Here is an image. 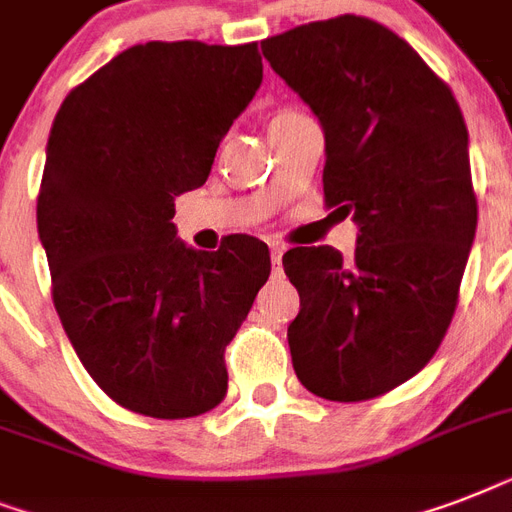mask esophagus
<instances>
[{
	"instance_id": "34e87169",
	"label": "esophagus",
	"mask_w": 512,
	"mask_h": 512,
	"mask_svg": "<svg viewBox=\"0 0 512 512\" xmlns=\"http://www.w3.org/2000/svg\"><path fill=\"white\" fill-rule=\"evenodd\" d=\"M281 257H284V247H281V244H271V263L276 273L281 271Z\"/></svg>"
}]
</instances>
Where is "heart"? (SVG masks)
I'll list each match as a JSON object with an SVG mask.
<instances>
[{"label": "heart", "mask_w": 512, "mask_h": 512, "mask_svg": "<svg viewBox=\"0 0 512 512\" xmlns=\"http://www.w3.org/2000/svg\"><path fill=\"white\" fill-rule=\"evenodd\" d=\"M281 116H289V114H279V116H276V119H281Z\"/></svg>", "instance_id": "obj_1"}]
</instances>
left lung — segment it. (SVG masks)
Returning a JSON list of instances; mask_svg holds the SVG:
<instances>
[{
	"label": "left lung",
	"mask_w": 512,
	"mask_h": 512,
	"mask_svg": "<svg viewBox=\"0 0 512 512\" xmlns=\"http://www.w3.org/2000/svg\"><path fill=\"white\" fill-rule=\"evenodd\" d=\"M324 130V196L358 225L356 252L295 247L292 366L329 401L388 393L428 364L476 239L468 127L452 90L390 28L340 15L263 44Z\"/></svg>",
	"instance_id": "obj_1"
}]
</instances>
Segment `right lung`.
<instances>
[{"mask_svg": "<svg viewBox=\"0 0 512 512\" xmlns=\"http://www.w3.org/2000/svg\"><path fill=\"white\" fill-rule=\"evenodd\" d=\"M260 82L257 44H135L52 122L36 201L52 300L84 369L130 412L183 420L225 396L223 350L271 255L255 236L193 249L172 217Z\"/></svg>", "mask_w": 512, "mask_h": 512, "instance_id": "obj_1", "label": "right lung"}]
</instances>
